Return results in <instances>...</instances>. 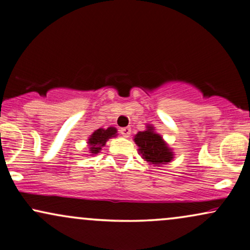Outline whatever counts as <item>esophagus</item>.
<instances>
[{
	"mask_svg": "<svg viewBox=\"0 0 250 250\" xmlns=\"http://www.w3.org/2000/svg\"><path fill=\"white\" fill-rule=\"evenodd\" d=\"M120 133H121L125 137H129V135H130V133H131V129L129 128V127L121 128V130H120Z\"/></svg>",
	"mask_w": 250,
	"mask_h": 250,
	"instance_id": "obj_1",
	"label": "esophagus"
}]
</instances>
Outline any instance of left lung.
Wrapping results in <instances>:
<instances>
[{"label":"left lung","instance_id":"8db88e82","mask_svg":"<svg viewBox=\"0 0 250 250\" xmlns=\"http://www.w3.org/2000/svg\"><path fill=\"white\" fill-rule=\"evenodd\" d=\"M134 141L137 144L140 155L150 164H167L173 158L172 150L167 146L161 135L155 133V129L151 125H146V130L138 131Z\"/></svg>","mask_w":250,"mask_h":250}]
</instances>
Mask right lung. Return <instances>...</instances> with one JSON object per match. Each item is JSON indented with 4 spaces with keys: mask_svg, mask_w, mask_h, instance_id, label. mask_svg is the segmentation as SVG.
Here are the masks:
<instances>
[{
    "mask_svg": "<svg viewBox=\"0 0 250 250\" xmlns=\"http://www.w3.org/2000/svg\"><path fill=\"white\" fill-rule=\"evenodd\" d=\"M116 128L114 127H109L107 129L100 128L98 130H95L91 136L88 138V146H89V152L92 155L99 154L102 146L106 144V142L109 138L115 137L116 136Z\"/></svg>",
    "mask_w": 250,
    "mask_h": 250,
    "instance_id": "add662e5",
    "label": "right lung"
}]
</instances>
